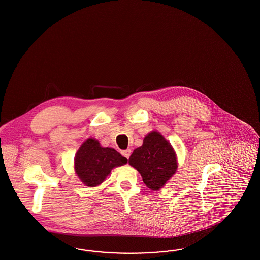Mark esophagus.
I'll use <instances>...</instances> for the list:
<instances>
[{"instance_id": "34e87169", "label": "esophagus", "mask_w": 260, "mask_h": 260, "mask_svg": "<svg viewBox=\"0 0 260 260\" xmlns=\"http://www.w3.org/2000/svg\"><path fill=\"white\" fill-rule=\"evenodd\" d=\"M121 154H122L124 157H126V158L129 159L130 155H131V149L127 148V149H125V150H122V151H121Z\"/></svg>"}]
</instances>
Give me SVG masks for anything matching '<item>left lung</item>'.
I'll use <instances>...</instances> for the list:
<instances>
[{"mask_svg":"<svg viewBox=\"0 0 260 260\" xmlns=\"http://www.w3.org/2000/svg\"><path fill=\"white\" fill-rule=\"evenodd\" d=\"M129 164L141 174L151 190H159L164 186L178 168L174 148L157 131L145 137L143 145L131 154Z\"/></svg>","mask_w":260,"mask_h":260,"instance_id":"left-lung-1","label":"left lung"}]
</instances>
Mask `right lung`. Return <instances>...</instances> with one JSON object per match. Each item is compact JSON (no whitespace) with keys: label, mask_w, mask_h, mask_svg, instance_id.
<instances>
[{"label":"right lung","mask_w":260,"mask_h":260,"mask_svg":"<svg viewBox=\"0 0 260 260\" xmlns=\"http://www.w3.org/2000/svg\"><path fill=\"white\" fill-rule=\"evenodd\" d=\"M127 159L112 147H102L100 143L87 139L75 156V171L85 185L94 187L101 184L114 167L122 166Z\"/></svg>","instance_id":"right-lung-1"}]
</instances>
